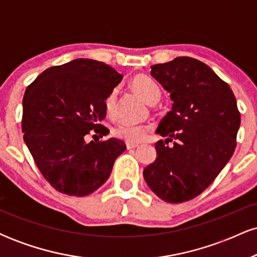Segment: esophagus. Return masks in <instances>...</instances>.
<instances>
[{"label":"esophagus","mask_w":257,"mask_h":257,"mask_svg":"<svg viewBox=\"0 0 257 257\" xmlns=\"http://www.w3.org/2000/svg\"><path fill=\"white\" fill-rule=\"evenodd\" d=\"M137 147H139L138 144H131V143L126 144V149L128 150H134V149H137Z\"/></svg>","instance_id":"esophagus-1"}]
</instances>
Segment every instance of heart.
Masks as SVG:
<instances>
[{
	"instance_id": "obj_1",
	"label": "heart",
	"mask_w": 257,
	"mask_h": 257,
	"mask_svg": "<svg viewBox=\"0 0 257 257\" xmlns=\"http://www.w3.org/2000/svg\"><path fill=\"white\" fill-rule=\"evenodd\" d=\"M132 89L140 95L149 104H156L161 99V89L153 81L146 75H137L132 78L131 81ZM105 110L106 113L110 117H114L117 113V91L113 90L108 94L105 100ZM150 129L149 125H133L128 123H119L118 125L114 126L113 135L116 138L122 139L131 144H139L144 141L149 135Z\"/></svg>"
}]
</instances>
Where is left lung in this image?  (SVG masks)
<instances>
[{"label":"left lung","mask_w":257,"mask_h":257,"mask_svg":"<svg viewBox=\"0 0 257 257\" xmlns=\"http://www.w3.org/2000/svg\"><path fill=\"white\" fill-rule=\"evenodd\" d=\"M151 75L170 93V110L157 133V158L144 179L161 199L182 203L216 179L235 150L240 125L234 94L208 65L190 57L151 66ZM175 140L174 146L166 144Z\"/></svg>","instance_id":"left-lung-1"}]
</instances>
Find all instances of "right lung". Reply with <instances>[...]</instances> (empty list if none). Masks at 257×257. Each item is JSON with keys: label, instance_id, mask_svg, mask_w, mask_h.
Masks as SVG:
<instances>
[{"label": "right lung", "instance_id": "obj_1", "mask_svg": "<svg viewBox=\"0 0 257 257\" xmlns=\"http://www.w3.org/2000/svg\"><path fill=\"white\" fill-rule=\"evenodd\" d=\"M123 76L110 65L91 59L44 70L26 88L23 99L24 141L43 178L59 192L88 196L105 184L125 144L118 139L87 144L101 124L105 100Z\"/></svg>", "mask_w": 257, "mask_h": 257}]
</instances>
